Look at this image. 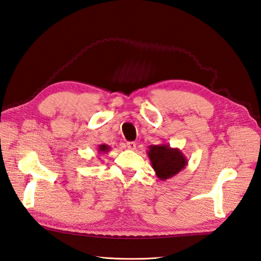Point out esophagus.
Instances as JSON below:
<instances>
[{
    "label": "esophagus",
    "mask_w": 261,
    "mask_h": 261,
    "mask_svg": "<svg viewBox=\"0 0 261 261\" xmlns=\"http://www.w3.org/2000/svg\"><path fill=\"white\" fill-rule=\"evenodd\" d=\"M126 147H127L129 150H135L136 149V144L133 143V141H129V143L126 144Z\"/></svg>",
    "instance_id": "1"
}]
</instances>
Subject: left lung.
<instances>
[{
  "mask_svg": "<svg viewBox=\"0 0 261 261\" xmlns=\"http://www.w3.org/2000/svg\"><path fill=\"white\" fill-rule=\"evenodd\" d=\"M148 148L147 154L151 167L161 180L175 176L187 167L188 160L178 148H172L169 144L151 145Z\"/></svg>",
  "mask_w": 261,
  "mask_h": 261,
  "instance_id": "left-lung-1",
  "label": "left lung"
}]
</instances>
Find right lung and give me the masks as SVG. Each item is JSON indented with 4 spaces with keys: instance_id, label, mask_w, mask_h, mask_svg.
Wrapping results in <instances>:
<instances>
[{
    "instance_id": "obj_1",
    "label": "right lung",
    "mask_w": 261,
    "mask_h": 261,
    "mask_svg": "<svg viewBox=\"0 0 261 261\" xmlns=\"http://www.w3.org/2000/svg\"><path fill=\"white\" fill-rule=\"evenodd\" d=\"M110 149H111V147L110 146H108V145H99V147H98V152H99V154L100 153H107V152H109L110 151Z\"/></svg>"
}]
</instances>
